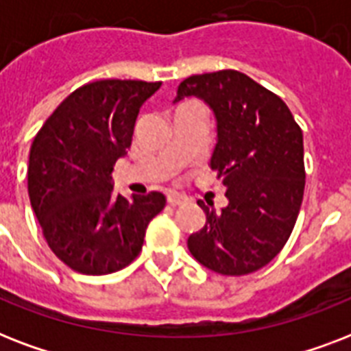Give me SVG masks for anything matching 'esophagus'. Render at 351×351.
<instances>
[{
    "instance_id": "1",
    "label": "esophagus",
    "mask_w": 351,
    "mask_h": 351,
    "mask_svg": "<svg viewBox=\"0 0 351 351\" xmlns=\"http://www.w3.org/2000/svg\"><path fill=\"white\" fill-rule=\"evenodd\" d=\"M167 202H169L171 206H180V204L186 202V197L176 195V193H169V195H167Z\"/></svg>"
}]
</instances>
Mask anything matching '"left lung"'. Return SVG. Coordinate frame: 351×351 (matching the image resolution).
Returning <instances> with one entry per match:
<instances>
[{
  "instance_id": "1",
  "label": "left lung",
  "mask_w": 351,
  "mask_h": 351,
  "mask_svg": "<svg viewBox=\"0 0 351 351\" xmlns=\"http://www.w3.org/2000/svg\"><path fill=\"white\" fill-rule=\"evenodd\" d=\"M187 96L206 101L215 114L209 167L228 198L220 213L198 200L206 226L187 239V247L211 271L247 275L278 255L297 222L306 184L302 131L277 95L239 71L189 76L175 104Z\"/></svg>"
}]
</instances>
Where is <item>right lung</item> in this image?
I'll use <instances>...</instances> for the list:
<instances>
[{
	"instance_id": "obj_1",
	"label": "right lung",
	"mask_w": 351,
	"mask_h": 351,
	"mask_svg": "<svg viewBox=\"0 0 351 351\" xmlns=\"http://www.w3.org/2000/svg\"><path fill=\"white\" fill-rule=\"evenodd\" d=\"M160 82L100 80L80 87L47 118L29 154V198L52 253L84 275H109L142 251L149 222L164 209L153 191L112 193V167L131 147L143 101Z\"/></svg>"
}]
</instances>
